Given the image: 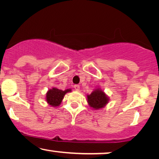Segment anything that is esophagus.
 <instances>
[{
  "instance_id": "34e87169",
  "label": "esophagus",
  "mask_w": 159,
  "mask_h": 159,
  "mask_svg": "<svg viewBox=\"0 0 159 159\" xmlns=\"http://www.w3.org/2000/svg\"><path fill=\"white\" fill-rule=\"evenodd\" d=\"M73 88H74L75 91H79L80 86H79V85H78V84H75V85H74V86H73Z\"/></svg>"
}]
</instances>
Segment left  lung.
I'll use <instances>...</instances> for the list:
<instances>
[{
    "label": "left lung",
    "mask_w": 159,
    "mask_h": 159,
    "mask_svg": "<svg viewBox=\"0 0 159 159\" xmlns=\"http://www.w3.org/2000/svg\"><path fill=\"white\" fill-rule=\"evenodd\" d=\"M87 100L89 106L94 109L102 108L108 103V97L100 89H97L90 95H87Z\"/></svg>",
    "instance_id": "left-lung-1"
}]
</instances>
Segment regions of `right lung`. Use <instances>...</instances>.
Listing matches in <instances>:
<instances>
[{"instance_id":"add662e5","label":"right lung","mask_w":159,"mask_h":159,"mask_svg":"<svg viewBox=\"0 0 159 159\" xmlns=\"http://www.w3.org/2000/svg\"><path fill=\"white\" fill-rule=\"evenodd\" d=\"M70 89H66L65 91L58 89L56 88H53L50 89L46 93V101L49 105L53 107L58 106L62 101L65 94L68 92H70Z\"/></svg>"}]
</instances>
